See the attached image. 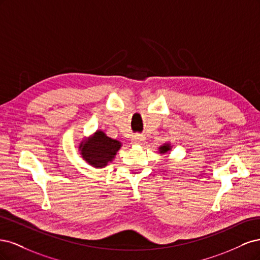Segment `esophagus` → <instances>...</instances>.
I'll use <instances>...</instances> for the list:
<instances>
[{"label":"esophagus","mask_w":260,"mask_h":260,"mask_svg":"<svg viewBox=\"0 0 260 260\" xmlns=\"http://www.w3.org/2000/svg\"><path fill=\"white\" fill-rule=\"evenodd\" d=\"M132 143L135 145H143L145 143V138L141 135H137L133 137L132 139Z\"/></svg>","instance_id":"esophagus-1"}]
</instances>
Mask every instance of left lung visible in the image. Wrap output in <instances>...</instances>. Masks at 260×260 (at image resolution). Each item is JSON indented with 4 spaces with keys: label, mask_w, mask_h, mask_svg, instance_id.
<instances>
[{
    "label": "left lung",
    "mask_w": 260,
    "mask_h": 260,
    "mask_svg": "<svg viewBox=\"0 0 260 260\" xmlns=\"http://www.w3.org/2000/svg\"><path fill=\"white\" fill-rule=\"evenodd\" d=\"M171 149H172L171 143H170V142H166V143H164L162 145H160V146L158 147V153H159L160 155L170 154Z\"/></svg>",
    "instance_id": "left-lung-1"
}]
</instances>
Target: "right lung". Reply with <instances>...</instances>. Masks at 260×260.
I'll return each instance as SVG.
<instances>
[{"mask_svg": "<svg viewBox=\"0 0 260 260\" xmlns=\"http://www.w3.org/2000/svg\"><path fill=\"white\" fill-rule=\"evenodd\" d=\"M121 146L120 141L107 137L103 130H96L81 141L78 149L83 160L90 166L104 168L115 159Z\"/></svg>", "mask_w": 260, "mask_h": 260, "instance_id": "obj_1", "label": "right lung"}]
</instances>
